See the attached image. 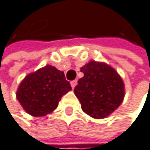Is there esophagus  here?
Wrapping results in <instances>:
<instances>
[{
	"mask_svg": "<svg viewBox=\"0 0 150 150\" xmlns=\"http://www.w3.org/2000/svg\"><path fill=\"white\" fill-rule=\"evenodd\" d=\"M76 85H77V80H74V81L71 82V86H72L73 89H74V87H76Z\"/></svg>",
	"mask_w": 150,
	"mask_h": 150,
	"instance_id": "1",
	"label": "esophagus"
}]
</instances>
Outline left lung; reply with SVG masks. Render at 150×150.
Instances as JSON below:
<instances>
[{"label":"left lung","instance_id":"1","mask_svg":"<svg viewBox=\"0 0 150 150\" xmlns=\"http://www.w3.org/2000/svg\"><path fill=\"white\" fill-rule=\"evenodd\" d=\"M84 76L74 87L82 110L96 119L108 117L122 104L125 85L119 74L104 62L90 61L81 67Z\"/></svg>","mask_w":150,"mask_h":150}]
</instances>
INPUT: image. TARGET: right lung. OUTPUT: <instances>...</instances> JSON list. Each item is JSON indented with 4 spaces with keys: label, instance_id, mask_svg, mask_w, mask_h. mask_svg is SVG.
<instances>
[{
    "label": "right lung",
    "instance_id": "add662e5",
    "mask_svg": "<svg viewBox=\"0 0 150 150\" xmlns=\"http://www.w3.org/2000/svg\"><path fill=\"white\" fill-rule=\"evenodd\" d=\"M71 90L64 72L48 64L27 74L18 86L16 98L29 115L44 117L54 112Z\"/></svg>",
    "mask_w": 150,
    "mask_h": 150
}]
</instances>
